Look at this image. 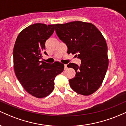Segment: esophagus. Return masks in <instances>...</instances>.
I'll return each mask as SVG.
<instances>
[{"mask_svg": "<svg viewBox=\"0 0 126 126\" xmlns=\"http://www.w3.org/2000/svg\"><path fill=\"white\" fill-rule=\"evenodd\" d=\"M64 70H66V69H67V64H64Z\"/></svg>", "mask_w": 126, "mask_h": 126, "instance_id": "esophagus-1", "label": "esophagus"}]
</instances>
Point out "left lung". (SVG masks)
Instances as JSON below:
<instances>
[{
    "mask_svg": "<svg viewBox=\"0 0 126 126\" xmlns=\"http://www.w3.org/2000/svg\"><path fill=\"white\" fill-rule=\"evenodd\" d=\"M55 31L67 46L68 54H76L81 60L80 66L67 64L76 72L75 78L69 80L70 87L79 94H92L100 87L108 69L105 38L94 25L82 21L56 24Z\"/></svg>",
    "mask_w": 126,
    "mask_h": 126,
    "instance_id": "obj_1",
    "label": "left lung"
}]
</instances>
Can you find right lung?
Listing matches in <instances>:
<instances>
[{
  "label": "right lung",
  "instance_id": "1",
  "mask_svg": "<svg viewBox=\"0 0 126 126\" xmlns=\"http://www.w3.org/2000/svg\"><path fill=\"white\" fill-rule=\"evenodd\" d=\"M54 31V25L34 24L23 30L16 40L13 56L15 73L28 93L36 98H44L51 93L54 79L64 69V64L40 61L46 41Z\"/></svg>",
  "mask_w": 126,
  "mask_h": 126
}]
</instances>
